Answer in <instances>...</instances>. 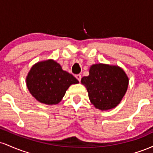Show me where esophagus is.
Listing matches in <instances>:
<instances>
[{"instance_id": "1", "label": "esophagus", "mask_w": 153, "mask_h": 153, "mask_svg": "<svg viewBox=\"0 0 153 153\" xmlns=\"http://www.w3.org/2000/svg\"><path fill=\"white\" fill-rule=\"evenodd\" d=\"M75 78L78 79V80L79 82H80V80H81V75H75Z\"/></svg>"}]
</instances>
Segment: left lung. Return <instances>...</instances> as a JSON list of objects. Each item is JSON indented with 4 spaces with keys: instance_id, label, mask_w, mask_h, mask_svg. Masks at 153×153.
Masks as SVG:
<instances>
[{
    "instance_id": "1",
    "label": "left lung",
    "mask_w": 153,
    "mask_h": 153,
    "mask_svg": "<svg viewBox=\"0 0 153 153\" xmlns=\"http://www.w3.org/2000/svg\"><path fill=\"white\" fill-rule=\"evenodd\" d=\"M86 88L91 103L98 109L107 111L115 108L127 92L129 78L122 68L108 64H94L88 76L81 79Z\"/></svg>"
}]
</instances>
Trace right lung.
<instances>
[{
	"mask_svg": "<svg viewBox=\"0 0 153 153\" xmlns=\"http://www.w3.org/2000/svg\"><path fill=\"white\" fill-rule=\"evenodd\" d=\"M26 81L33 97L47 105L57 104L62 101L68 88L79 82L52 59L34 64L28 73Z\"/></svg>",
	"mask_w": 153,
	"mask_h": 153,
	"instance_id": "add662e5",
	"label": "right lung"
}]
</instances>
